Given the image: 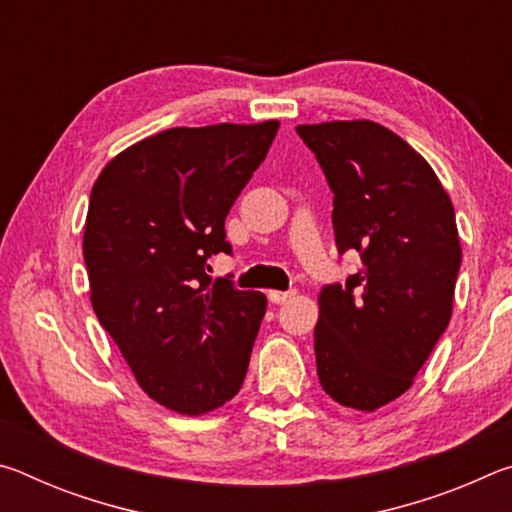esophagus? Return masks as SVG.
Returning a JSON list of instances; mask_svg holds the SVG:
<instances>
[{
    "instance_id": "34e87169",
    "label": "esophagus",
    "mask_w": 512,
    "mask_h": 512,
    "mask_svg": "<svg viewBox=\"0 0 512 512\" xmlns=\"http://www.w3.org/2000/svg\"><path fill=\"white\" fill-rule=\"evenodd\" d=\"M293 296H296V289H291V291H268V300H271L273 305H282V302L291 300Z\"/></svg>"
}]
</instances>
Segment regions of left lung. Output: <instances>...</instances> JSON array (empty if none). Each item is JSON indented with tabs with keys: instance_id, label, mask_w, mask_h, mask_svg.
<instances>
[{
	"instance_id": "obj_1",
	"label": "left lung",
	"mask_w": 512,
	"mask_h": 512,
	"mask_svg": "<svg viewBox=\"0 0 512 512\" xmlns=\"http://www.w3.org/2000/svg\"><path fill=\"white\" fill-rule=\"evenodd\" d=\"M334 192L339 255L363 266L320 289L316 370L334 402L375 411L409 391L452 318L461 244L452 201L402 137L375 121L296 126Z\"/></svg>"
}]
</instances>
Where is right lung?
<instances>
[{"mask_svg":"<svg viewBox=\"0 0 512 512\" xmlns=\"http://www.w3.org/2000/svg\"><path fill=\"white\" fill-rule=\"evenodd\" d=\"M280 121L169 128L133 144L90 194L83 259L92 307L155 402L201 415L239 393L266 296L212 280L232 255L225 216Z\"/></svg>","mask_w":512,"mask_h":512,"instance_id":"1","label":"right lung"}]
</instances>
